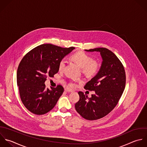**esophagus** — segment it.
<instances>
[{
    "mask_svg": "<svg viewBox=\"0 0 147 147\" xmlns=\"http://www.w3.org/2000/svg\"><path fill=\"white\" fill-rule=\"evenodd\" d=\"M65 90L66 92H68V93H71V92H73V90H70V89H67V88H66V89H65Z\"/></svg>",
    "mask_w": 147,
    "mask_h": 147,
    "instance_id": "34e87169",
    "label": "esophagus"
}]
</instances>
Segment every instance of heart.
<instances>
[{"label":"heart","mask_w":147,"mask_h":147,"mask_svg":"<svg viewBox=\"0 0 147 147\" xmlns=\"http://www.w3.org/2000/svg\"><path fill=\"white\" fill-rule=\"evenodd\" d=\"M71 58L77 63V64L82 69L83 72L88 76H92L96 74L100 70L99 63L93 60V58L87 54L82 51L77 52L71 56ZM66 61L62 59L59 63V70L62 71L65 66ZM69 86L73 88L76 86V84L74 82H70Z\"/></svg>","instance_id":"b5f03b06"}]
</instances>
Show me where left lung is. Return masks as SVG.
<instances>
[{"label":"left lung","mask_w":147,"mask_h":147,"mask_svg":"<svg viewBox=\"0 0 147 147\" xmlns=\"http://www.w3.org/2000/svg\"><path fill=\"white\" fill-rule=\"evenodd\" d=\"M85 51L100 52L102 62L98 73L84 86L95 94L88 98L79 92L80 100L75 108L85 119L95 120L107 116L117 105L125 89L126 76L122 63L109 49L100 47Z\"/></svg>","instance_id":"1"}]
</instances>
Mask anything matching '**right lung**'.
Returning a JSON list of instances; mask_svg holds the SVG:
<instances>
[{"instance_id": "right-lung-1", "label": "right lung", "mask_w": 147, "mask_h": 147, "mask_svg": "<svg viewBox=\"0 0 147 147\" xmlns=\"http://www.w3.org/2000/svg\"><path fill=\"white\" fill-rule=\"evenodd\" d=\"M74 49L43 44L23 57L18 67L17 85L20 99L30 112L44 115L55 107L64 89L60 85L46 88L45 82L58 73L60 61Z\"/></svg>"}]
</instances>
